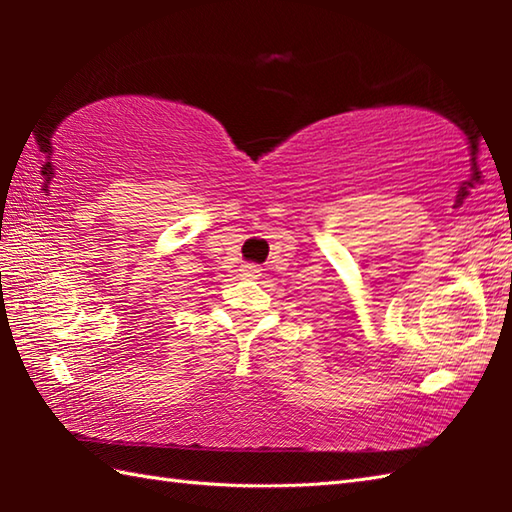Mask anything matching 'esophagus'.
<instances>
[{"label":"esophagus","mask_w":512,"mask_h":512,"mask_svg":"<svg viewBox=\"0 0 512 512\" xmlns=\"http://www.w3.org/2000/svg\"><path fill=\"white\" fill-rule=\"evenodd\" d=\"M259 275H262V268H259L257 264H244V266H242V277H246V279H257Z\"/></svg>","instance_id":"34e87169"}]
</instances>
